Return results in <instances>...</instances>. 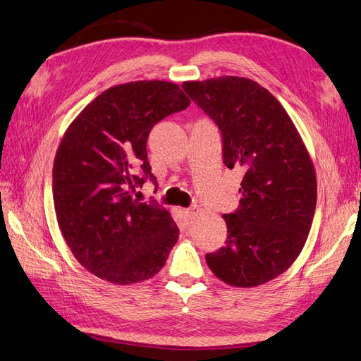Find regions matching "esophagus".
<instances>
[{"instance_id": "34e87169", "label": "esophagus", "mask_w": 361, "mask_h": 361, "mask_svg": "<svg viewBox=\"0 0 361 361\" xmlns=\"http://www.w3.org/2000/svg\"><path fill=\"white\" fill-rule=\"evenodd\" d=\"M198 214V209L197 207H190V209H184L183 211V216H184V221H186L188 224L192 223L195 220V216Z\"/></svg>"}]
</instances>
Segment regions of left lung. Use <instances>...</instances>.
<instances>
[{"label": "left lung", "mask_w": 361, "mask_h": 361, "mask_svg": "<svg viewBox=\"0 0 361 361\" xmlns=\"http://www.w3.org/2000/svg\"><path fill=\"white\" fill-rule=\"evenodd\" d=\"M192 102L219 126L223 163L243 172L240 206L224 214L226 245L206 254L224 283L254 288L295 262L311 231L317 178L294 123L269 90L240 77L186 81Z\"/></svg>", "instance_id": "8db88e82"}]
</instances>
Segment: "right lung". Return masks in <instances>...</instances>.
Instances as JSON below:
<instances>
[{"instance_id": "add662e5", "label": "right lung", "mask_w": 361, "mask_h": 361, "mask_svg": "<svg viewBox=\"0 0 361 361\" xmlns=\"http://www.w3.org/2000/svg\"><path fill=\"white\" fill-rule=\"evenodd\" d=\"M189 104L173 82H128L98 95L64 133L52 172L56 220L73 257L99 279L145 281L177 243L171 214L132 192L157 183L146 150L150 130Z\"/></svg>"}]
</instances>
